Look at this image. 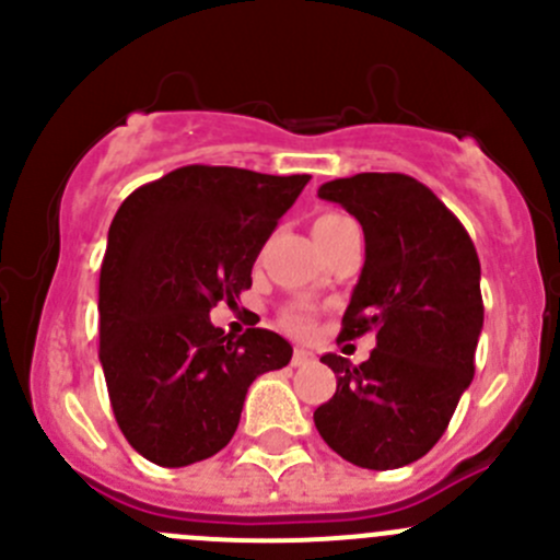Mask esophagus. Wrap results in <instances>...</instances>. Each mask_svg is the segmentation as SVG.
I'll list each match as a JSON object with an SVG mask.
<instances>
[{"label":"esophagus","mask_w":560,"mask_h":560,"mask_svg":"<svg viewBox=\"0 0 560 560\" xmlns=\"http://www.w3.org/2000/svg\"><path fill=\"white\" fill-rule=\"evenodd\" d=\"M314 360V354L308 352V349H301L298 347L295 352H292V365H295V369H301V365H308Z\"/></svg>","instance_id":"esophagus-1"}]
</instances>
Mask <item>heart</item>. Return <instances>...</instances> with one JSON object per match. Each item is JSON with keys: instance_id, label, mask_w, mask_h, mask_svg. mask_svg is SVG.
<instances>
[{"instance_id": "obj_1", "label": "heart", "mask_w": 560, "mask_h": 560, "mask_svg": "<svg viewBox=\"0 0 560 560\" xmlns=\"http://www.w3.org/2000/svg\"><path fill=\"white\" fill-rule=\"evenodd\" d=\"M347 222H352V219L341 217V213H325V217H319L314 222V238H322V235L332 233V230H338ZM281 322H284L290 330L306 332L308 327H312V314H308L306 308H287V312L281 314Z\"/></svg>"}]
</instances>
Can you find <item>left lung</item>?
<instances>
[{"label":"left lung","instance_id":"8db88e82","mask_svg":"<svg viewBox=\"0 0 560 560\" xmlns=\"http://www.w3.org/2000/svg\"><path fill=\"white\" fill-rule=\"evenodd\" d=\"M360 222L365 265L341 338L376 332L365 363L325 354L338 385L314 411L327 447L360 468L409 466L447 431L482 332L479 257L457 217L417 178L358 173L319 186Z\"/></svg>","mask_w":560,"mask_h":560}]
</instances>
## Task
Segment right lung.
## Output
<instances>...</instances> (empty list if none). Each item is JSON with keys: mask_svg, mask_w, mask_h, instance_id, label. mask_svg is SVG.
<instances>
[{"mask_svg": "<svg viewBox=\"0 0 560 560\" xmlns=\"http://www.w3.org/2000/svg\"><path fill=\"white\" fill-rule=\"evenodd\" d=\"M312 175L189 165L135 189L113 217L100 270V363L127 442L180 468L228 447L248 385L284 369L273 330L211 325L252 287V265Z\"/></svg>", "mask_w": 560, "mask_h": 560, "instance_id": "add662e5", "label": "right lung"}]
</instances>
